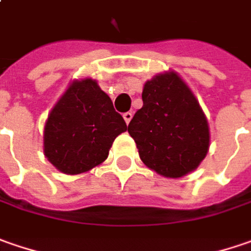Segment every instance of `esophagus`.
Masks as SVG:
<instances>
[{
    "mask_svg": "<svg viewBox=\"0 0 251 251\" xmlns=\"http://www.w3.org/2000/svg\"><path fill=\"white\" fill-rule=\"evenodd\" d=\"M132 116H133V114H132V112H125V114H124V119H125L126 125H129V122H130Z\"/></svg>",
    "mask_w": 251,
    "mask_h": 251,
    "instance_id": "obj_1",
    "label": "esophagus"
}]
</instances>
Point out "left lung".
I'll list each match as a JSON object with an SVG mask.
<instances>
[{
    "mask_svg": "<svg viewBox=\"0 0 251 251\" xmlns=\"http://www.w3.org/2000/svg\"><path fill=\"white\" fill-rule=\"evenodd\" d=\"M143 106L127 126L140 160L167 178H180L197 169L209 150V125L197 97L169 70L147 80Z\"/></svg>",
    "mask_w": 251,
    "mask_h": 251,
    "instance_id": "1",
    "label": "left lung"
}]
</instances>
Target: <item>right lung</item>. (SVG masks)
Masks as SVG:
<instances>
[{
  "label": "right lung",
  "mask_w": 251,
  "mask_h": 251,
  "mask_svg": "<svg viewBox=\"0 0 251 251\" xmlns=\"http://www.w3.org/2000/svg\"><path fill=\"white\" fill-rule=\"evenodd\" d=\"M126 129L98 82L73 80L46 119L43 153L63 174L87 173L104 163L115 137Z\"/></svg>",
  "instance_id": "1"
}]
</instances>
